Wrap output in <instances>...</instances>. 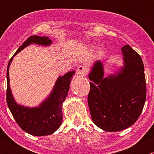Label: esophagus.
Returning <instances> with one entry per match:
<instances>
[{
    "label": "esophagus",
    "mask_w": 154,
    "mask_h": 154,
    "mask_svg": "<svg viewBox=\"0 0 154 154\" xmlns=\"http://www.w3.org/2000/svg\"><path fill=\"white\" fill-rule=\"evenodd\" d=\"M87 72V68L86 66H79L77 68V74L78 75H81V76H84L86 75Z\"/></svg>",
    "instance_id": "obj_1"
}]
</instances>
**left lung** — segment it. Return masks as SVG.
Returning a JSON list of instances; mask_svg holds the SVG:
<instances>
[{"mask_svg": "<svg viewBox=\"0 0 154 154\" xmlns=\"http://www.w3.org/2000/svg\"><path fill=\"white\" fill-rule=\"evenodd\" d=\"M123 66L104 77L103 65L94 63L88 103L92 122L107 132L121 131L137 121L146 100V83L142 58L129 45L122 48Z\"/></svg>", "mask_w": 154, "mask_h": 154, "instance_id": "obj_1", "label": "left lung"}]
</instances>
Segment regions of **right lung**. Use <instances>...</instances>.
<instances>
[{"mask_svg": "<svg viewBox=\"0 0 154 154\" xmlns=\"http://www.w3.org/2000/svg\"><path fill=\"white\" fill-rule=\"evenodd\" d=\"M32 44L47 47L52 44V40L48 36L31 35L17 50L7 66V102L15 122L23 130L32 136H48L57 131L62 125L63 103L68 95L71 80L75 74V71H69L63 76L58 77L48 97L38 106L29 107L18 103L11 91L9 68L13 57L23 49Z\"/></svg>", "mask_w": 154, "mask_h": 154, "instance_id": "obj_1", "label": "right lung"}]
</instances>
